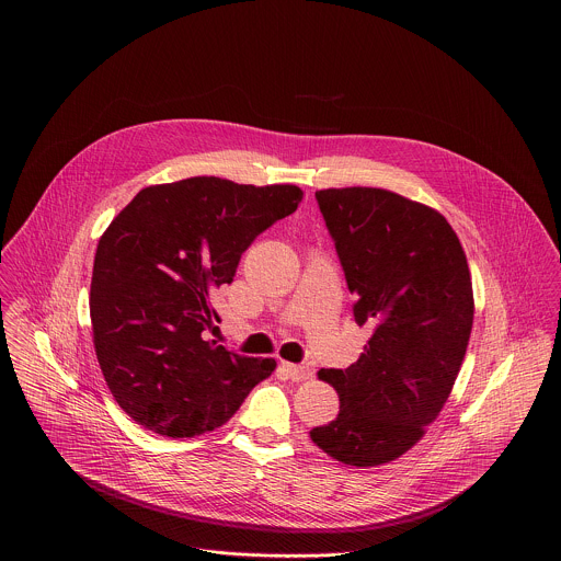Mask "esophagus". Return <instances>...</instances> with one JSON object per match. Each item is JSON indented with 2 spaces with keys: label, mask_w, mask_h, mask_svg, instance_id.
<instances>
[{
  "label": "esophagus",
  "mask_w": 561,
  "mask_h": 561,
  "mask_svg": "<svg viewBox=\"0 0 561 561\" xmlns=\"http://www.w3.org/2000/svg\"><path fill=\"white\" fill-rule=\"evenodd\" d=\"M282 368L293 381H306L312 377V370L306 364H282Z\"/></svg>",
  "instance_id": "1"
}]
</instances>
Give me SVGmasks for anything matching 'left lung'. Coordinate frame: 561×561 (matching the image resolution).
I'll return each mask as SVG.
<instances>
[{
	"label": "left lung",
	"instance_id": "1",
	"mask_svg": "<svg viewBox=\"0 0 561 561\" xmlns=\"http://www.w3.org/2000/svg\"><path fill=\"white\" fill-rule=\"evenodd\" d=\"M353 293V317L373 337L348 368L319 377L340 415L310 439L348 466L404 455L446 404L472 329V284L446 217L383 188L314 193Z\"/></svg>",
	"mask_w": 561,
	"mask_h": 561
}]
</instances>
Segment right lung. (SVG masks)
<instances>
[{"label": "right lung", "mask_w": 561, "mask_h": 561, "mask_svg": "<svg viewBox=\"0 0 561 561\" xmlns=\"http://www.w3.org/2000/svg\"><path fill=\"white\" fill-rule=\"evenodd\" d=\"M301 197L290 184L191 178L139 191L111 221L93 266V337L115 402L139 426L167 437L213 431L275 370V359L204 340L219 322L208 297Z\"/></svg>", "instance_id": "right-lung-1"}]
</instances>
